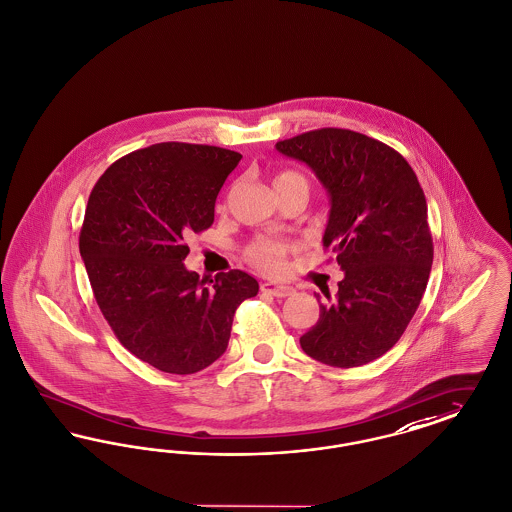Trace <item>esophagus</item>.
Instances as JSON below:
<instances>
[{
	"mask_svg": "<svg viewBox=\"0 0 512 512\" xmlns=\"http://www.w3.org/2000/svg\"><path fill=\"white\" fill-rule=\"evenodd\" d=\"M262 290L273 294V296H277V298H287V296H290V294L294 292V289L289 287V285H285V283H275V281L262 283Z\"/></svg>",
	"mask_w": 512,
	"mask_h": 512,
	"instance_id": "34e87169",
	"label": "esophagus"
}]
</instances>
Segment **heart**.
I'll return each instance as SVG.
<instances>
[{
  "instance_id": "1",
  "label": "heart",
  "mask_w": 512,
  "mask_h": 512,
  "mask_svg": "<svg viewBox=\"0 0 512 512\" xmlns=\"http://www.w3.org/2000/svg\"><path fill=\"white\" fill-rule=\"evenodd\" d=\"M294 179H304L296 172H281L275 176V185L279 183H287ZM246 258L254 264V266L262 267L266 271H281L287 264V246L283 245L277 239H256L252 245L246 248Z\"/></svg>"
}]
</instances>
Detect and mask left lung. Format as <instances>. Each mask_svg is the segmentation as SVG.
<instances>
[{"label":"left lung","instance_id":"left-lung-1","mask_svg":"<svg viewBox=\"0 0 512 512\" xmlns=\"http://www.w3.org/2000/svg\"><path fill=\"white\" fill-rule=\"evenodd\" d=\"M275 147L329 191L323 246L344 271L300 346L331 367L365 365L400 340L426 290L434 245L419 179L398 151L352 130L321 128Z\"/></svg>","mask_w":512,"mask_h":512}]
</instances>
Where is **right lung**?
I'll list each match as a JSON object with an SVG mask.
<instances>
[{
  "label": "right lung",
  "instance_id": "obj_1",
  "mask_svg": "<svg viewBox=\"0 0 512 512\" xmlns=\"http://www.w3.org/2000/svg\"><path fill=\"white\" fill-rule=\"evenodd\" d=\"M243 156L156 143L118 158L95 183L80 231L97 306L120 344L172 375H193L227 348L239 304L258 294L241 269L200 279L185 239L214 223L216 197Z\"/></svg>",
  "mask_w": 512,
  "mask_h": 512
}]
</instances>
